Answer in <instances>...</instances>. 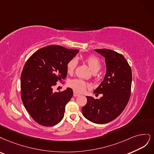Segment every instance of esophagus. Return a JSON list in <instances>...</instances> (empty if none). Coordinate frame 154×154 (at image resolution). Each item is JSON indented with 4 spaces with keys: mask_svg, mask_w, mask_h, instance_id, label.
Segmentation results:
<instances>
[{
    "mask_svg": "<svg viewBox=\"0 0 154 154\" xmlns=\"http://www.w3.org/2000/svg\"><path fill=\"white\" fill-rule=\"evenodd\" d=\"M79 95H80V94L77 93L76 91H74V92H73V96H74V97H78V96H79Z\"/></svg>",
    "mask_w": 154,
    "mask_h": 154,
    "instance_id": "34e87169",
    "label": "esophagus"
}]
</instances>
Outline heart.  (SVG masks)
Returning <instances> with one entry per match:
<instances>
[{
    "label": "heart",
    "mask_w": 154,
    "mask_h": 154,
    "mask_svg": "<svg viewBox=\"0 0 154 154\" xmlns=\"http://www.w3.org/2000/svg\"><path fill=\"white\" fill-rule=\"evenodd\" d=\"M84 61L88 64L89 68L93 73H97L100 70L102 67V64L99 59L95 56H88L84 58ZM77 60L75 59H72L67 63L66 69L68 73H72L77 66ZM69 86L72 88L74 90L78 92H82L89 86V84L81 79H73L69 82Z\"/></svg>",
    "instance_id": "b5f03b06"
}]
</instances>
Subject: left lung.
<instances>
[{
	"mask_svg": "<svg viewBox=\"0 0 154 154\" xmlns=\"http://www.w3.org/2000/svg\"><path fill=\"white\" fill-rule=\"evenodd\" d=\"M105 57L106 73L103 81L93 92L102 94L99 99L87 96L82 108L83 116L97 124L110 122L125 108L131 96L132 72L122 54L109 49H95Z\"/></svg>",
	"mask_w": 154,
	"mask_h": 154,
	"instance_id": "left-lung-1",
	"label": "left lung"
}]
</instances>
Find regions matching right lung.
Wrapping results in <instances>:
<instances>
[{
    "instance_id": "obj_1",
    "label": "right lung",
    "mask_w": 154,
    "mask_h": 154,
    "mask_svg": "<svg viewBox=\"0 0 154 154\" xmlns=\"http://www.w3.org/2000/svg\"><path fill=\"white\" fill-rule=\"evenodd\" d=\"M79 50L50 45L34 52L25 64L21 75V97L34 120L42 125H56L64 117L65 106L73 96L67 88L54 92L57 81L67 75V63Z\"/></svg>"
}]
</instances>
